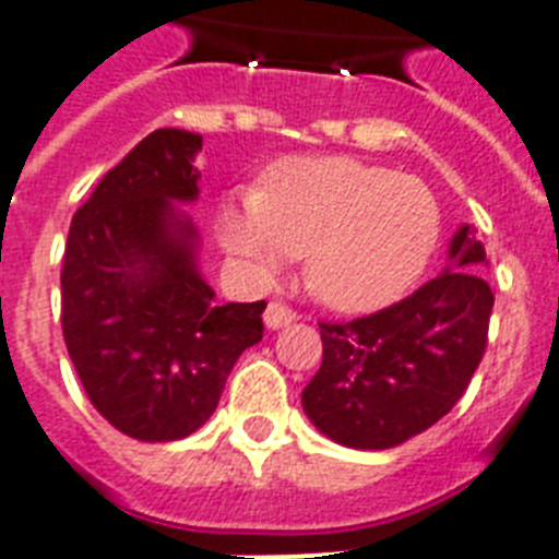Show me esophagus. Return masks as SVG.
<instances>
[{
  "label": "esophagus",
  "instance_id": "esophagus-1",
  "mask_svg": "<svg viewBox=\"0 0 559 559\" xmlns=\"http://www.w3.org/2000/svg\"><path fill=\"white\" fill-rule=\"evenodd\" d=\"M296 319H298L296 310H293L289 305H284V301H270L266 313H263V322H266V328H270V331H278V328H284V324H293Z\"/></svg>",
  "mask_w": 559,
  "mask_h": 559
}]
</instances>
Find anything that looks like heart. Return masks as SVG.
I'll use <instances>...</instances> for the list:
<instances>
[{"label": "heart", "mask_w": 559, "mask_h": 559, "mask_svg": "<svg viewBox=\"0 0 559 559\" xmlns=\"http://www.w3.org/2000/svg\"><path fill=\"white\" fill-rule=\"evenodd\" d=\"M219 240L261 275L305 254L307 284L336 310H377L432 258L441 211L415 177L345 156L284 159L258 193L223 205Z\"/></svg>", "instance_id": "heart-1"}]
</instances>
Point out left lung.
<instances>
[{"label": "left lung", "mask_w": 559, "mask_h": 559, "mask_svg": "<svg viewBox=\"0 0 559 559\" xmlns=\"http://www.w3.org/2000/svg\"><path fill=\"white\" fill-rule=\"evenodd\" d=\"M485 246L461 226L450 266L397 305L350 322H319L322 368L301 406L316 429L354 450H391L426 432L467 391L487 348L493 293Z\"/></svg>", "instance_id": "1"}]
</instances>
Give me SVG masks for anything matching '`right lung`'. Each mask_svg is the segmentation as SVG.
<instances>
[{"instance_id":"add662e5","label":"right lung","mask_w":559,"mask_h":559,"mask_svg":"<svg viewBox=\"0 0 559 559\" xmlns=\"http://www.w3.org/2000/svg\"><path fill=\"white\" fill-rule=\"evenodd\" d=\"M202 135L156 130L74 211L60 272V322L86 397L118 432L179 441L219 403L237 357L263 340L266 301L214 305L197 272Z\"/></svg>"}]
</instances>
